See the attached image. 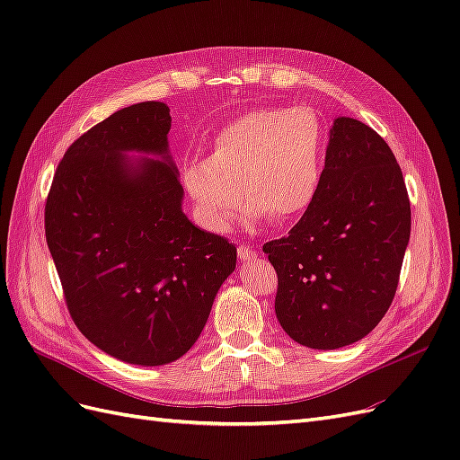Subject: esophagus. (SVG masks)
I'll list each match as a JSON object with an SVG mask.
<instances>
[{
	"mask_svg": "<svg viewBox=\"0 0 460 460\" xmlns=\"http://www.w3.org/2000/svg\"><path fill=\"white\" fill-rule=\"evenodd\" d=\"M238 257L242 261H253L257 257V252H255L253 247H249V245H240L238 247Z\"/></svg>",
	"mask_w": 460,
	"mask_h": 460,
	"instance_id": "34e87169",
	"label": "esophagus"
}]
</instances>
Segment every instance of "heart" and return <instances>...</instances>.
Here are the masks:
<instances>
[{
    "instance_id": "obj_1",
    "label": "heart",
    "mask_w": 460,
    "mask_h": 460,
    "mask_svg": "<svg viewBox=\"0 0 460 460\" xmlns=\"http://www.w3.org/2000/svg\"><path fill=\"white\" fill-rule=\"evenodd\" d=\"M326 132L309 107H264L240 115L213 137L211 155L182 166V186L201 226L226 232L247 203L249 225L301 218L324 174Z\"/></svg>"
}]
</instances>
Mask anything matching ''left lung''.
Instances as JSON below:
<instances>
[{"mask_svg": "<svg viewBox=\"0 0 460 460\" xmlns=\"http://www.w3.org/2000/svg\"><path fill=\"white\" fill-rule=\"evenodd\" d=\"M411 203L394 151L338 117L318 196L286 238L262 245L278 274L276 318L311 349H340L378 326L395 297Z\"/></svg>", "mask_w": 460, "mask_h": 460, "instance_id": "left-lung-1", "label": "left lung"}]
</instances>
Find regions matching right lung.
Wrapping results in <instances>:
<instances>
[{"mask_svg":"<svg viewBox=\"0 0 460 460\" xmlns=\"http://www.w3.org/2000/svg\"><path fill=\"white\" fill-rule=\"evenodd\" d=\"M171 109L124 107L66 149L46 201V240L76 328L130 365L172 363L196 343L235 245L182 213ZM130 150L155 155L137 164Z\"/></svg>","mask_w":460,"mask_h":460,"instance_id":"obj_1","label":"right lung"}]
</instances>
